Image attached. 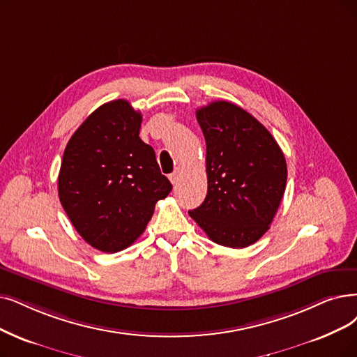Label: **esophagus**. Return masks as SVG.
<instances>
[{
    "instance_id": "obj_1",
    "label": "esophagus",
    "mask_w": 357,
    "mask_h": 357,
    "mask_svg": "<svg viewBox=\"0 0 357 357\" xmlns=\"http://www.w3.org/2000/svg\"><path fill=\"white\" fill-rule=\"evenodd\" d=\"M180 177H181V171H180V168H177L173 174H169V180H171V183L174 184V186H177V184H178Z\"/></svg>"
}]
</instances>
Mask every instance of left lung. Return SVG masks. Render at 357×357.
<instances>
[{
  "instance_id": "1",
  "label": "left lung",
  "mask_w": 357,
  "mask_h": 357,
  "mask_svg": "<svg viewBox=\"0 0 357 357\" xmlns=\"http://www.w3.org/2000/svg\"><path fill=\"white\" fill-rule=\"evenodd\" d=\"M206 140L208 193L189 215L215 243L241 249L273 222L287 183L275 139L243 108L215 101L196 111Z\"/></svg>"
}]
</instances>
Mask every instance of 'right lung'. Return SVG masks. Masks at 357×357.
Returning a JSON list of instances; mask_svg holds the SVG:
<instances>
[{
	"label": "right lung",
	"mask_w": 357,
	"mask_h": 357,
	"mask_svg": "<svg viewBox=\"0 0 357 357\" xmlns=\"http://www.w3.org/2000/svg\"><path fill=\"white\" fill-rule=\"evenodd\" d=\"M140 123L129 101L107 102L82 123L63 155L60 202L76 231L101 252L135 243L155 204L173 189L152 146L139 137Z\"/></svg>",
	"instance_id": "1"
}]
</instances>
